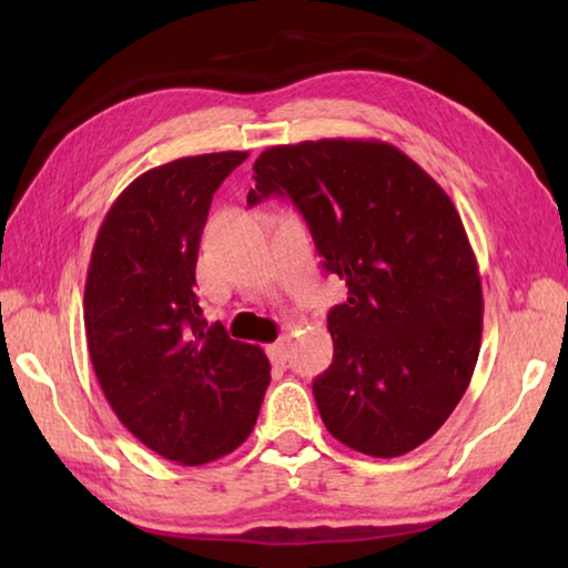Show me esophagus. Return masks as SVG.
I'll return each instance as SVG.
<instances>
[{
	"instance_id": "esophagus-1",
	"label": "esophagus",
	"mask_w": 568,
	"mask_h": 568,
	"mask_svg": "<svg viewBox=\"0 0 568 568\" xmlns=\"http://www.w3.org/2000/svg\"><path fill=\"white\" fill-rule=\"evenodd\" d=\"M267 358H271L275 365H285L287 361V343L281 338L273 345H267Z\"/></svg>"
}]
</instances>
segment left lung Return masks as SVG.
I'll list each match as a JSON object with an SVG mask.
<instances>
[{
	"label": "left lung",
	"instance_id": "8db88e82",
	"mask_svg": "<svg viewBox=\"0 0 568 568\" xmlns=\"http://www.w3.org/2000/svg\"><path fill=\"white\" fill-rule=\"evenodd\" d=\"M253 170L247 205L291 197L348 285L328 313L333 363L313 381L325 428L365 456L408 454L464 398L480 348V275L454 203L381 140L267 148Z\"/></svg>",
	"mask_w": 568,
	"mask_h": 568
}]
</instances>
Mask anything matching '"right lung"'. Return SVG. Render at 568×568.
Wrapping results in <instances>:
<instances>
[{"instance_id": "add662e5", "label": "right lung", "mask_w": 568, "mask_h": 568, "mask_svg": "<svg viewBox=\"0 0 568 568\" xmlns=\"http://www.w3.org/2000/svg\"><path fill=\"white\" fill-rule=\"evenodd\" d=\"M247 152L152 168L104 215L84 283V331L104 398L162 458L200 466L253 430L271 363L257 345L207 325L195 265L215 190Z\"/></svg>"}]
</instances>
